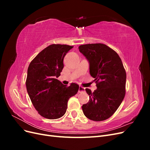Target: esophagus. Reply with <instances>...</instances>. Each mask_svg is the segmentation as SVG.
<instances>
[{
  "label": "esophagus",
  "mask_w": 150,
  "mask_h": 150,
  "mask_svg": "<svg viewBox=\"0 0 150 150\" xmlns=\"http://www.w3.org/2000/svg\"><path fill=\"white\" fill-rule=\"evenodd\" d=\"M78 92L79 93H84L85 92V88L82 87V86H79V91Z\"/></svg>",
  "instance_id": "esophagus-1"
}]
</instances>
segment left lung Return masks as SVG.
Segmentation results:
<instances>
[{
    "mask_svg": "<svg viewBox=\"0 0 150 150\" xmlns=\"http://www.w3.org/2000/svg\"><path fill=\"white\" fill-rule=\"evenodd\" d=\"M79 49L89 62L90 74L97 87L94 92L86 89L89 101L83 105V113L91 120H106L116 112L125 98L126 71L118 54L105 44L81 45Z\"/></svg>",
    "mask_w": 150,
    "mask_h": 150,
    "instance_id": "obj_1",
    "label": "left lung"
}]
</instances>
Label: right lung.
Here are the masks:
<instances>
[{"mask_svg": "<svg viewBox=\"0 0 150 150\" xmlns=\"http://www.w3.org/2000/svg\"><path fill=\"white\" fill-rule=\"evenodd\" d=\"M73 46L51 44L40 52L32 61L28 69L26 88L39 114L49 120L64 115L69 99L79 90V85H64L56 78L64 67L63 59Z\"/></svg>", "mask_w": 150, "mask_h": 150, "instance_id": "1", "label": "right lung"}]
</instances>
